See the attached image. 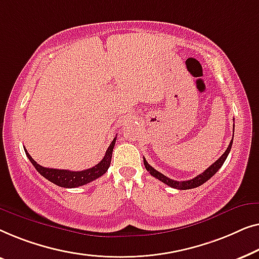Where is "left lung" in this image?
Instances as JSON below:
<instances>
[{
  "mask_svg": "<svg viewBox=\"0 0 259 259\" xmlns=\"http://www.w3.org/2000/svg\"><path fill=\"white\" fill-rule=\"evenodd\" d=\"M234 129H235V125H234ZM232 141H234V138H232V140H231L230 144H229V147H228L227 150H225L224 154L222 155L221 157L218 158L217 161L213 163V164H211L205 171H204V172H202L201 175H198V176H196L195 178H192V180L182 181V182L171 180V178L164 176V175L159 172V171L154 169V167H152L151 165H149V163L147 162V159L143 157L144 166H145V169L149 171V174H150L151 176H154L155 178H157V180L163 182V183L166 184V185H169V187H171V188L178 189V190H188V189L197 188V187H199V185H202V184L205 183L206 181H209L210 178L212 177L213 175L216 174L217 171L221 169V166L223 165V163L225 162V159H227V157H228L229 152H230V150H231Z\"/></svg>",
  "mask_w": 259,
  "mask_h": 259,
  "instance_id": "1",
  "label": "left lung"
}]
</instances>
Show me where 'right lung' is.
<instances>
[{
  "mask_svg": "<svg viewBox=\"0 0 259 259\" xmlns=\"http://www.w3.org/2000/svg\"><path fill=\"white\" fill-rule=\"evenodd\" d=\"M116 143V137L114 141L111 142L109 148L107 149L104 157L102 161L93 167L82 171H70V170H61V169H50V167H45L42 165L37 164V162H35L30 155L28 154V151L25 150V155L29 158V161L31 162V164L35 166V169L42 175L43 177L52 182V183L58 185L62 188H77L82 187V185L88 184L90 182L96 180V178L101 177L102 175L107 172L111 163V156L112 150H114Z\"/></svg>",
  "mask_w": 259,
  "mask_h": 259,
  "instance_id": "right-lung-1",
  "label": "right lung"
}]
</instances>
